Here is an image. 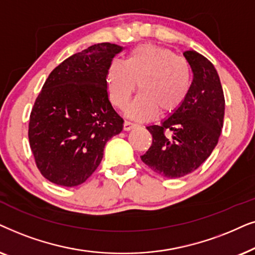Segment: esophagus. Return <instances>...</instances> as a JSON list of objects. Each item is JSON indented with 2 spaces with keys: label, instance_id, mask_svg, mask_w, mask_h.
<instances>
[{
  "label": "esophagus",
  "instance_id": "1",
  "mask_svg": "<svg viewBox=\"0 0 255 255\" xmlns=\"http://www.w3.org/2000/svg\"><path fill=\"white\" fill-rule=\"evenodd\" d=\"M136 126H137L136 124H133V122H130V121H125V124H124V130L128 131V130L133 129V128L136 127Z\"/></svg>",
  "mask_w": 255,
  "mask_h": 255
}]
</instances>
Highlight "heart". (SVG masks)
I'll use <instances>...</instances> for the list:
<instances>
[{
    "label": "heart",
    "instance_id": "1",
    "mask_svg": "<svg viewBox=\"0 0 255 255\" xmlns=\"http://www.w3.org/2000/svg\"><path fill=\"white\" fill-rule=\"evenodd\" d=\"M191 81L188 60L170 49L149 43L134 47L126 62L112 60L106 74L110 99L121 110L129 103L138 83L141 93L127 111L136 120H148L158 111L175 113L188 98Z\"/></svg>",
    "mask_w": 255,
    "mask_h": 255
}]
</instances>
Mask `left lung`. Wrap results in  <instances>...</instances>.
I'll return each instance as SVG.
<instances>
[{
  "mask_svg": "<svg viewBox=\"0 0 255 255\" xmlns=\"http://www.w3.org/2000/svg\"><path fill=\"white\" fill-rule=\"evenodd\" d=\"M193 79L184 104L161 125L148 126L152 143L142 162L165 178H178L198 169L218 143L225 98L218 73L208 58L184 52Z\"/></svg>",
  "mask_w": 255,
  "mask_h": 255,
  "instance_id": "left-lung-1",
  "label": "left lung"
}]
</instances>
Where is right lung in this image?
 I'll use <instances>...</instances> for the list:
<instances>
[{
	"label": "right lung",
	"mask_w": 255,
	"mask_h": 255,
	"mask_svg": "<svg viewBox=\"0 0 255 255\" xmlns=\"http://www.w3.org/2000/svg\"><path fill=\"white\" fill-rule=\"evenodd\" d=\"M122 46L99 43L60 63L49 74L29 120L37 168L57 185L76 186L99 167L107 141L124 120L108 99L106 74Z\"/></svg>",
	"instance_id": "add662e5"
}]
</instances>
